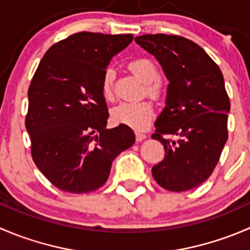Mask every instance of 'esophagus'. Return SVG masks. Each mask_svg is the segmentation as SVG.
Here are the masks:
<instances>
[{"mask_svg": "<svg viewBox=\"0 0 250 250\" xmlns=\"http://www.w3.org/2000/svg\"><path fill=\"white\" fill-rule=\"evenodd\" d=\"M145 138H146V134L143 132H135V139H137V142H142V140H144Z\"/></svg>", "mask_w": 250, "mask_h": 250, "instance_id": "34e87169", "label": "esophagus"}]
</instances>
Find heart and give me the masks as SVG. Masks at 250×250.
Instances as JSON below:
<instances>
[{
  "mask_svg": "<svg viewBox=\"0 0 250 250\" xmlns=\"http://www.w3.org/2000/svg\"><path fill=\"white\" fill-rule=\"evenodd\" d=\"M128 68L133 74L146 83V93L151 98L160 99L164 93L161 82L159 81V69L151 60L146 57H135L128 62ZM113 79L115 72L106 68L101 77V94L106 101L113 100ZM154 116V104L150 100L135 103H121L112 110V117L116 122L134 128L144 127Z\"/></svg>",
  "mask_w": 250,
  "mask_h": 250,
  "instance_id": "1",
  "label": "heart"
}]
</instances>
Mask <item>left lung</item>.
I'll list each match as a JSON object with an SVG mask.
<instances>
[{"label": "left lung", "mask_w": 250, "mask_h": 250, "mask_svg": "<svg viewBox=\"0 0 250 250\" xmlns=\"http://www.w3.org/2000/svg\"><path fill=\"white\" fill-rule=\"evenodd\" d=\"M135 42L157 58L169 81L151 135L164 145L165 157L152 167V177L171 192L189 190L211 176L229 138L224 76L198 43L183 36L146 34Z\"/></svg>", "instance_id": "8db88e82"}]
</instances>
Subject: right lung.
Masks as SVG:
<instances>
[{
    "label": "right lung",
    "instance_id": "right-lung-1",
    "mask_svg": "<svg viewBox=\"0 0 250 250\" xmlns=\"http://www.w3.org/2000/svg\"><path fill=\"white\" fill-rule=\"evenodd\" d=\"M132 40V34H72L48 48L34 73L25 116L31 157L58 189H99L116 156L134 144L128 125L106 128L108 110L100 89L110 60Z\"/></svg>",
    "mask_w": 250,
    "mask_h": 250
}]
</instances>
